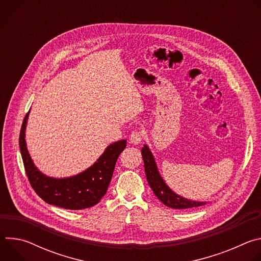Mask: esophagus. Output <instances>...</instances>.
Listing matches in <instances>:
<instances>
[{"mask_svg": "<svg viewBox=\"0 0 261 261\" xmlns=\"http://www.w3.org/2000/svg\"><path fill=\"white\" fill-rule=\"evenodd\" d=\"M129 140L132 144H139L142 141V133L139 131H133L130 135Z\"/></svg>", "mask_w": 261, "mask_h": 261, "instance_id": "obj_1", "label": "esophagus"}]
</instances>
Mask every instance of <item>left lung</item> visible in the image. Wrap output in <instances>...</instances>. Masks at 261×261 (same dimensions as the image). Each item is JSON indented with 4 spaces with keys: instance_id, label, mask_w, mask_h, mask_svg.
I'll list each match as a JSON object with an SVG mask.
<instances>
[{
    "instance_id": "left-lung-1",
    "label": "left lung",
    "mask_w": 261,
    "mask_h": 261,
    "mask_svg": "<svg viewBox=\"0 0 261 261\" xmlns=\"http://www.w3.org/2000/svg\"><path fill=\"white\" fill-rule=\"evenodd\" d=\"M141 155L143 158L144 171L147 182L152 188L154 194L162 203L174 210L191 208L206 204L205 201H197L185 198L176 194L168 187V185L165 182V180L163 179L162 175L159 172L155 157L151 152L150 147L147 146V144H143V147L141 148Z\"/></svg>"
}]
</instances>
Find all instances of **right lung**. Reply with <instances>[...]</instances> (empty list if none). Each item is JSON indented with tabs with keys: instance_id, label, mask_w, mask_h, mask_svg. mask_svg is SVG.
I'll list each match as a JSON object with an SVG mask.
<instances>
[{
	"instance_id": "obj_1",
	"label": "right lung",
	"mask_w": 261,
	"mask_h": 261,
	"mask_svg": "<svg viewBox=\"0 0 261 261\" xmlns=\"http://www.w3.org/2000/svg\"><path fill=\"white\" fill-rule=\"evenodd\" d=\"M30 111L20 129L19 148L25 173L35 192L48 204L65 210H84L97 204L107 191L116 162L125 150L127 139L107 145L93 165L77 174L67 177L48 176L35 165L28 151L25 129Z\"/></svg>"
}]
</instances>
